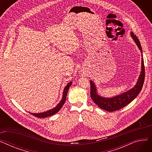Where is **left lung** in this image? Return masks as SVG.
Masks as SVG:
<instances>
[{
    "label": "left lung",
    "instance_id": "1",
    "mask_svg": "<svg viewBox=\"0 0 152 152\" xmlns=\"http://www.w3.org/2000/svg\"><path fill=\"white\" fill-rule=\"evenodd\" d=\"M131 34L132 38L134 39L135 44H137L141 53H142L141 45L137 37L134 35L132 32H131ZM141 65L142 69L140 75L135 86L129 91L123 93L121 95H116V96L112 98H105L99 95L97 92L96 87H95L94 83L92 81H91V97L94 102L96 103V105H97L99 108L107 111H115L119 109H121L127 105H128L140 92L143 87V83H144L145 67L143 56L142 58Z\"/></svg>",
    "mask_w": 152,
    "mask_h": 152
}]
</instances>
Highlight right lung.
Segmentation results:
<instances>
[{
  "instance_id": "obj_1",
  "label": "right lung",
  "mask_w": 152,
  "mask_h": 152,
  "mask_svg": "<svg viewBox=\"0 0 152 152\" xmlns=\"http://www.w3.org/2000/svg\"><path fill=\"white\" fill-rule=\"evenodd\" d=\"M72 84V82L69 83L65 87V89H64L63 92V97L62 99L61 100V101L58 103V104L56 106L55 108L47 111H45V112L43 113H29L30 114H31L32 115H33L36 117L37 118H45V117H48V116H52L55 113H57L58 111H59V110L61 109V108L62 107V106L64 105V103H65L66 99V95H67V93L68 91V89L69 88V87L71 86Z\"/></svg>"
}]
</instances>
